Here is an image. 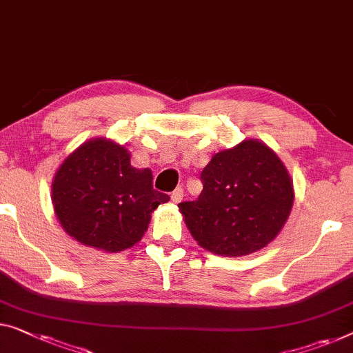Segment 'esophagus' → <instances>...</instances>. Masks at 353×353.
<instances>
[{
  "label": "esophagus",
  "mask_w": 353,
  "mask_h": 353,
  "mask_svg": "<svg viewBox=\"0 0 353 353\" xmlns=\"http://www.w3.org/2000/svg\"><path fill=\"white\" fill-rule=\"evenodd\" d=\"M182 198H183V190H182L181 187H177L176 190L171 193V201L172 203H181Z\"/></svg>",
  "instance_id": "obj_1"
}]
</instances>
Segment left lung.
<instances>
[{
	"label": "left lung",
	"mask_w": 353,
	"mask_h": 353,
	"mask_svg": "<svg viewBox=\"0 0 353 353\" xmlns=\"http://www.w3.org/2000/svg\"><path fill=\"white\" fill-rule=\"evenodd\" d=\"M203 192L179 203L198 244L227 256L249 255L282 230L293 206L290 176L270 147L244 141L219 152L199 176Z\"/></svg>",
	"instance_id": "1"
}]
</instances>
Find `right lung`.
I'll return each instance as SVG.
<instances>
[{
    "mask_svg": "<svg viewBox=\"0 0 353 353\" xmlns=\"http://www.w3.org/2000/svg\"><path fill=\"white\" fill-rule=\"evenodd\" d=\"M152 181L149 168L130 165L123 145L92 139L59 168L52 201L68 234L85 245L119 252L139 243L150 214L170 199Z\"/></svg>",
    "mask_w": 353,
    "mask_h": 353,
    "instance_id": "obj_1",
    "label": "right lung"
}]
</instances>
